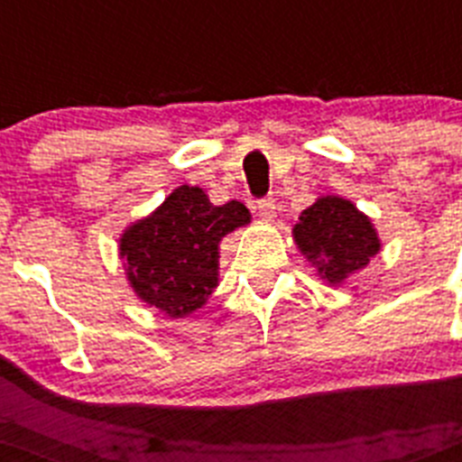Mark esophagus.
Wrapping results in <instances>:
<instances>
[{
    "label": "esophagus",
    "mask_w": 462,
    "mask_h": 462,
    "mask_svg": "<svg viewBox=\"0 0 462 462\" xmlns=\"http://www.w3.org/2000/svg\"><path fill=\"white\" fill-rule=\"evenodd\" d=\"M275 210H277L275 199H271V196H268V199H261V201H256V212H259L261 219H273L275 217Z\"/></svg>",
    "instance_id": "34e87169"
}]
</instances>
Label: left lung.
I'll use <instances>...</instances> for the list:
<instances>
[{
    "label": "left lung",
    "mask_w": 462,
    "mask_h": 462,
    "mask_svg": "<svg viewBox=\"0 0 462 462\" xmlns=\"http://www.w3.org/2000/svg\"><path fill=\"white\" fill-rule=\"evenodd\" d=\"M293 240L317 268V275L333 287L368 266L382 250L377 228L368 215L342 196H321L300 212Z\"/></svg>",
    "instance_id": "1"
}]
</instances>
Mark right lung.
I'll list each match as a JSON object with an SVG mask.
<instances>
[{"label": "right lung", "instance_id": "add662e5", "mask_svg": "<svg viewBox=\"0 0 462 462\" xmlns=\"http://www.w3.org/2000/svg\"><path fill=\"white\" fill-rule=\"evenodd\" d=\"M250 219L240 201L212 206L201 187L173 189L120 238L134 293L171 319L203 308L219 282V240Z\"/></svg>", "mask_w": 462, "mask_h": 462}]
</instances>
